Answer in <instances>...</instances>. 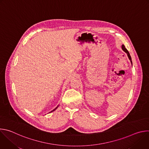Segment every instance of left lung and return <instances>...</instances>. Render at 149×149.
Masks as SVG:
<instances>
[{"label": "left lung", "mask_w": 149, "mask_h": 149, "mask_svg": "<svg viewBox=\"0 0 149 149\" xmlns=\"http://www.w3.org/2000/svg\"><path fill=\"white\" fill-rule=\"evenodd\" d=\"M122 49L125 52V53H127V55H128V57H129V59L130 60V61H131V62H132V58H131V56H130V54H129V51H127V49L125 48V46L124 45H122Z\"/></svg>", "instance_id": "1"}]
</instances>
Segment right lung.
Segmentation results:
<instances>
[{"instance_id": "1", "label": "right lung", "mask_w": 149, "mask_h": 149, "mask_svg": "<svg viewBox=\"0 0 149 149\" xmlns=\"http://www.w3.org/2000/svg\"><path fill=\"white\" fill-rule=\"evenodd\" d=\"M57 107H56V108H55V109H54V110H52V111H51V112H52V111H54V110H56V109H57Z\"/></svg>"}]
</instances>
